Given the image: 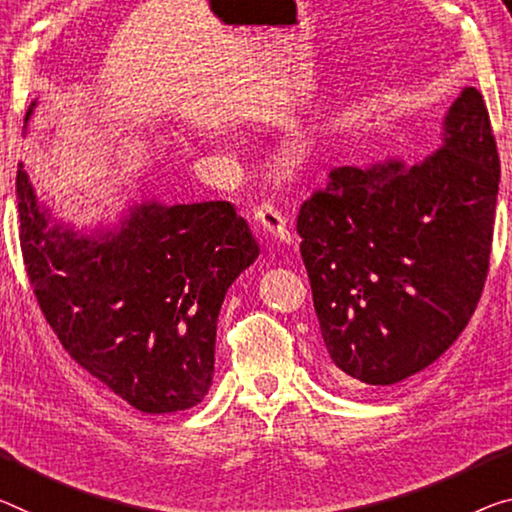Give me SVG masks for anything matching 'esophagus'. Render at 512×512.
Masks as SVG:
<instances>
[{"instance_id": "obj_1", "label": "esophagus", "mask_w": 512, "mask_h": 512, "mask_svg": "<svg viewBox=\"0 0 512 512\" xmlns=\"http://www.w3.org/2000/svg\"><path fill=\"white\" fill-rule=\"evenodd\" d=\"M254 219L265 235H270L272 240L288 245L290 231H288L286 217L281 215V210L274 206V203H261V206L254 210Z\"/></svg>"}]
</instances>
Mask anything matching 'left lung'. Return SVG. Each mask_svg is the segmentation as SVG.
Segmentation results:
<instances>
[{
	"mask_svg": "<svg viewBox=\"0 0 512 512\" xmlns=\"http://www.w3.org/2000/svg\"><path fill=\"white\" fill-rule=\"evenodd\" d=\"M442 148L329 171L297 215L302 261L332 373L389 387L451 348L490 267L499 153L483 96L467 86Z\"/></svg>",
	"mask_w": 512,
	"mask_h": 512,
	"instance_id": "obj_1",
	"label": "left lung"
}]
</instances>
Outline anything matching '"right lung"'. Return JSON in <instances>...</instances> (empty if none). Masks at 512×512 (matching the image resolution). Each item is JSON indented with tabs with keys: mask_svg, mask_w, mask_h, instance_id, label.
<instances>
[{
	"mask_svg": "<svg viewBox=\"0 0 512 512\" xmlns=\"http://www.w3.org/2000/svg\"><path fill=\"white\" fill-rule=\"evenodd\" d=\"M15 192L27 277L68 355L139 412L201 403L226 290L261 251L233 203L144 201L86 235L54 222L22 162Z\"/></svg>",
	"mask_w": 512,
	"mask_h": 512,
	"instance_id": "add662e5",
	"label": "right lung"
}]
</instances>
